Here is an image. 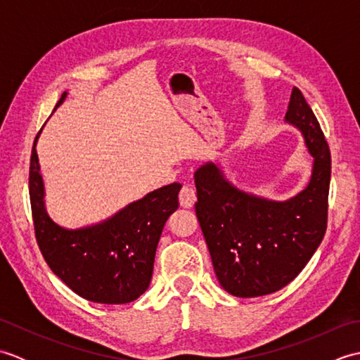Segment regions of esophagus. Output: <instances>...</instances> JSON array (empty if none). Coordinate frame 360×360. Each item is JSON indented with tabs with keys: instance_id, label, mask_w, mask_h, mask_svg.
Instances as JSON below:
<instances>
[{
	"instance_id": "34e87169",
	"label": "esophagus",
	"mask_w": 360,
	"mask_h": 360,
	"mask_svg": "<svg viewBox=\"0 0 360 360\" xmlns=\"http://www.w3.org/2000/svg\"><path fill=\"white\" fill-rule=\"evenodd\" d=\"M195 201H196L195 188L190 187V186L182 187L181 192H179V204L182 205V207H186V209L193 207Z\"/></svg>"
}]
</instances>
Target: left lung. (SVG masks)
Listing matches in <instances>:
<instances>
[{
	"label": "left lung",
	"instance_id": "8db88e82",
	"mask_svg": "<svg viewBox=\"0 0 360 360\" xmlns=\"http://www.w3.org/2000/svg\"><path fill=\"white\" fill-rule=\"evenodd\" d=\"M285 120L300 129L312 156L308 186L286 201H274L235 187L219 164L195 172L196 217L219 285L250 298L285 288L314 255L328 219L331 155L302 91L290 93Z\"/></svg>",
	"mask_w": 360,
	"mask_h": 360
}]
</instances>
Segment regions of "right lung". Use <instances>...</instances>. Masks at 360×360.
I'll list each match as a JSON object with an SVG mask.
<instances>
[{"label": "right lung", "instance_id": "right-lung-1", "mask_svg": "<svg viewBox=\"0 0 360 360\" xmlns=\"http://www.w3.org/2000/svg\"><path fill=\"white\" fill-rule=\"evenodd\" d=\"M62 94L56 108L65 102ZM41 133V131H40ZM35 137L29 167V195L38 248L51 271L89 302L129 303L148 289L158 243L168 217L179 207V182L129 202L101 223L66 229L53 221L44 202Z\"/></svg>", "mask_w": 360, "mask_h": 360}]
</instances>
